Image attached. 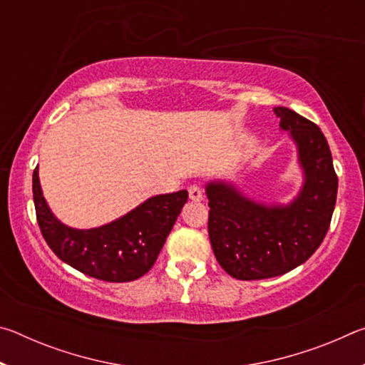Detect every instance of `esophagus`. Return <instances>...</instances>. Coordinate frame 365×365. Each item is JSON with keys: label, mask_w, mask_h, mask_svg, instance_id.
Returning <instances> with one entry per match:
<instances>
[{"label": "esophagus", "mask_w": 365, "mask_h": 365, "mask_svg": "<svg viewBox=\"0 0 365 365\" xmlns=\"http://www.w3.org/2000/svg\"><path fill=\"white\" fill-rule=\"evenodd\" d=\"M188 195L191 201H201L205 197V190H202L200 185H191L188 188Z\"/></svg>", "instance_id": "obj_1"}]
</instances>
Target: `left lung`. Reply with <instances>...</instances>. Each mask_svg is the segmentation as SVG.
Here are the masks:
<instances>
[{
  "label": "left lung",
  "instance_id": "8db88e82",
  "mask_svg": "<svg viewBox=\"0 0 365 365\" xmlns=\"http://www.w3.org/2000/svg\"><path fill=\"white\" fill-rule=\"evenodd\" d=\"M298 145L306 182L289 206H264L225 183H209L207 230L220 267L238 280L283 275L306 262L324 242L336 202L338 177L329 143L316 123L274 108Z\"/></svg>",
  "mask_w": 365,
  "mask_h": 365
}]
</instances>
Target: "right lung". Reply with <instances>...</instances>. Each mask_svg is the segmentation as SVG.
I'll use <instances>...</instances> for the list:
<instances>
[{
    "label": "right lung",
    "mask_w": 365,
    "mask_h": 365,
    "mask_svg": "<svg viewBox=\"0 0 365 365\" xmlns=\"http://www.w3.org/2000/svg\"><path fill=\"white\" fill-rule=\"evenodd\" d=\"M32 190L36 222L54 255L85 275L119 283L137 280L153 267L178 214L188 201L187 190L153 196L108 225L76 230L61 224L49 211L36 168Z\"/></svg>",
    "instance_id": "obj_1"
}]
</instances>
